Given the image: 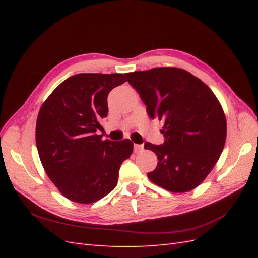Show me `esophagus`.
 <instances>
[{
    "instance_id": "esophagus-1",
    "label": "esophagus",
    "mask_w": 258,
    "mask_h": 258,
    "mask_svg": "<svg viewBox=\"0 0 258 258\" xmlns=\"http://www.w3.org/2000/svg\"><path fill=\"white\" fill-rule=\"evenodd\" d=\"M143 149H144V145H142V144H134V152H135V153H140V152L143 151Z\"/></svg>"
}]
</instances>
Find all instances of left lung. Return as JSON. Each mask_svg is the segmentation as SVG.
I'll return each instance as SVG.
<instances>
[{
	"label": "left lung",
	"instance_id": "1",
	"mask_svg": "<svg viewBox=\"0 0 258 258\" xmlns=\"http://www.w3.org/2000/svg\"><path fill=\"white\" fill-rule=\"evenodd\" d=\"M140 93L152 119L164 120V143L146 142L157 155L147 176L173 193L197 187L215 165L226 141V118L220 102L205 83L177 68L126 73Z\"/></svg>",
	"mask_w": 258,
	"mask_h": 258
}]
</instances>
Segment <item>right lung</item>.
<instances>
[{
  "label": "right lung",
  "instance_id": "obj_1",
  "mask_svg": "<svg viewBox=\"0 0 258 258\" xmlns=\"http://www.w3.org/2000/svg\"><path fill=\"white\" fill-rule=\"evenodd\" d=\"M124 74L82 73L62 82L38 112L36 147L47 176L67 199L91 204L115 188L130 140L102 141L96 131L107 116V95Z\"/></svg>",
  "mask_w": 258,
  "mask_h": 258
}]
</instances>
